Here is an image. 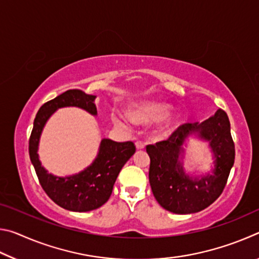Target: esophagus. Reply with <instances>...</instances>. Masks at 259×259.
I'll return each instance as SVG.
<instances>
[{
  "instance_id": "esophagus-1",
  "label": "esophagus",
  "mask_w": 259,
  "mask_h": 259,
  "mask_svg": "<svg viewBox=\"0 0 259 259\" xmlns=\"http://www.w3.org/2000/svg\"><path fill=\"white\" fill-rule=\"evenodd\" d=\"M136 147H137V150H143V148L145 147V144L138 140V142H136Z\"/></svg>"
}]
</instances>
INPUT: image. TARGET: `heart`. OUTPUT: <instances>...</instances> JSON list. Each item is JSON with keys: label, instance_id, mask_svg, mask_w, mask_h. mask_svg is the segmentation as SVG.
Listing matches in <instances>:
<instances>
[{"label": "heart", "instance_id": "1", "mask_svg": "<svg viewBox=\"0 0 259 259\" xmlns=\"http://www.w3.org/2000/svg\"><path fill=\"white\" fill-rule=\"evenodd\" d=\"M169 112V106L164 104L148 103L136 106L130 111L131 119L142 123H150V122L162 119ZM120 121V120H117Z\"/></svg>", "mask_w": 259, "mask_h": 259}]
</instances>
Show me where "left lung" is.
I'll list each match as a JSON object with an SVG mask.
<instances>
[{
  "label": "left lung",
  "mask_w": 259,
  "mask_h": 259,
  "mask_svg": "<svg viewBox=\"0 0 259 259\" xmlns=\"http://www.w3.org/2000/svg\"><path fill=\"white\" fill-rule=\"evenodd\" d=\"M192 133L209 142L215 157L211 175L190 178L183 171L179 155L183 142ZM146 152L151 159L148 178L152 192L161 207L179 214L199 212L219 198L234 164L235 148L229 116L219 108L202 123L178 126L166 140L147 145Z\"/></svg>",
  "instance_id": "8db88e82"
}]
</instances>
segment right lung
I'll return each instance as SVG.
<instances>
[{
	"label": "right lung",
	"mask_w": 259,
	"mask_h": 259,
	"mask_svg": "<svg viewBox=\"0 0 259 259\" xmlns=\"http://www.w3.org/2000/svg\"><path fill=\"white\" fill-rule=\"evenodd\" d=\"M95 98L96 96L73 89L43 104L35 116L29 138V157L42 188L55 203L71 211H90L106 203L122 166L136 152L133 142L116 143L111 139H103L98 155L93 163L73 176L56 177L48 174L41 165L37 148L43 126L48 119L58 108L68 106L80 107L93 115H97Z\"/></svg>",
	"instance_id": "right-lung-1"
}]
</instances>
